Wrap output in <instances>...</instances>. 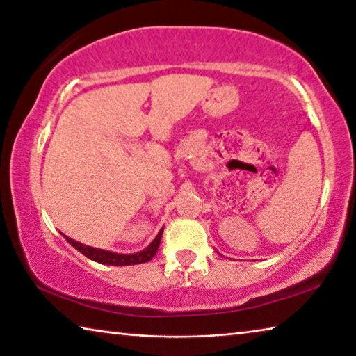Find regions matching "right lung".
I'll return each instance as SVG.
<instances>
[{
    "label": "right lung",
    "mask_w": 356,
    "mask_h": 356,
    "mask_svg": "<svg viewBox=\"0 0 356 356\" xmlns=\"http://www.w3.org/2000/svg\"><path fill=\"white\" fill-rule=\"evenodd\" d=\"M162 232L157 233V236L154 238V241L149 244V246L142 250V252H137V254H129V255H124V254H115V252H108V250H102V249H95V248H90V246H85V244H81L79 241L72 240V238H69L64 235L69 244H72V246L80 250L81 254L85 255V257H88L91 260L97 261V264H104V265H113V266H124V265H138V264H145V261H149L151 259L154 257L157 249H159V244H161V238H162Z\"/></svg>",
    "instance_id": "right-lung-1"
}]
</instances>
